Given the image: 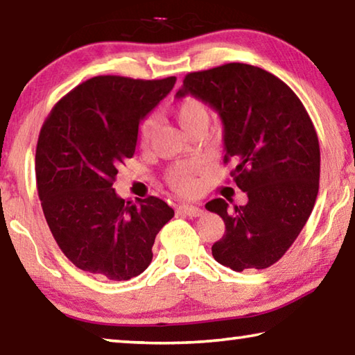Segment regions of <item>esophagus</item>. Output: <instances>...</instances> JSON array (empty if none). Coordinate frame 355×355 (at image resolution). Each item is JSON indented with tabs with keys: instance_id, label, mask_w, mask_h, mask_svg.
<instances>
[{
	"instance_id": "obj_1",
	"label": "esophagus",
	"mask_w": 355,
	"mask_h": 355,
	"mask_svg": "<svg viewBox=\"0 0 355 355\" xmlns=\"http://www.w3.org/2000/svg\"><path fill=\"white\" fill-rule=\"evenodd\" d=\"M178 211L188 214V216H191V218H197V216H200L203 213V209L200 207H196V205H180Z\"/></svg>"
}]
</instances>
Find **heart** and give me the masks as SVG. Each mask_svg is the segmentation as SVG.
Here are the masks:
<instances>
[{"instance_id": "b5f03b06", "label": "heart", "mask_w": 355, "mask_h": 355, "mask_svg": "<svg viewBox=\"0 0 355 355\" xmlns=\"http://www.w3.org/2000/svg\"><path fill=\"white\" fill-rule=\"evenodd\" d=\"M175 117L178 120L180 127L184 130V133L189 136L197 133V131H205L208 128L209 119V107L205 101L196 97H186L175 106ZM155 119L147 117L144 120L141 127V142L142 146H148L155 133ZM196 166L192 164H177L167 173V182L171 188L182 196H191L197 191V180L194 177Z\"/></svg>"}]
</instances>
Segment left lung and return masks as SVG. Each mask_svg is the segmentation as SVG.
I'll list each match as a JSON object with an SVG mask.
<instances>
[{"label": "left lung", "instance_id": "obj_1", "mask_svg": "<svg viewBox=\"0 0 355 355\" xmlns=\"http://www.w3.org/2000/svg\"><path fill=\"white\" fill-rule=\"evenodd\" d=\"M194 95L219 112L224 164L249 197L243 207L213 199L225 233L211 248L233 271L266 269L296 241L320 189V142L302 101L269 71L228 62L184 76L177 97Z\"/></svg>", "mask_w": 355, "mask_h": 355}]
</instances>
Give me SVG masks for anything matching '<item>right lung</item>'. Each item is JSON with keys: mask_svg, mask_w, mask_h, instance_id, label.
Segmentation results:
<instances>
[{"mask_svg": "<svg viewBox=\"0 0 355 355\" xmlns=\"http://www.w3.org/2000/svg\"><path fill=\"white\" fill-rule=\"evenodd\" d=\"M175 80L94 76L64 95L42 125L35 148L42 209L59 249L83 271L117 282L136 277L173 218L158 197L135 205L112 184L119 167L133 158L139 122Z\"/></svg>", "mask_w": 355, "mask_h": 355, "instance_id": "right-lung-1", "label": "right lung"}]
</instances>
